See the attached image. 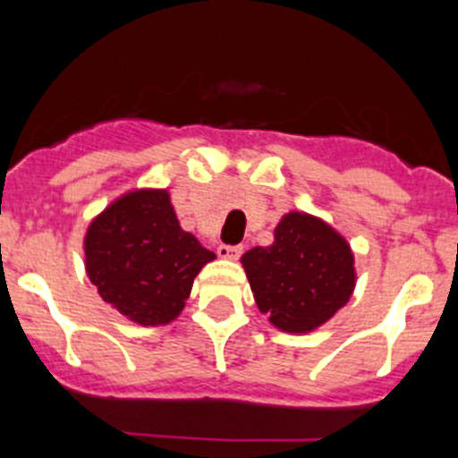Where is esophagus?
I'll use <instances>...</instances> for the list:
<instances>
[{
    "mask_svg": "<svg viewBox=\"0 0 458 458\" xmlns=\"http://www.w3.org/2000/svg\"><path fill=\"white\" fill-rule=\"evenodd\" d=\"M243 252V246H230V243H221L219 248H216V255L224 257V259H239Z\"/></svg>",
    "mask_w": 458,
    "mask_h": 458,
    "instance_id": "obj_1",
    "label": "esophagus"
}]
</instances>
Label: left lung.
<instances>
[{
    "label": "left lung",
    "instance_id": "1",
    "mask_svg": "<svg viewBox=\"0 0 458 458\" xmlns=\"http://www.w3.org/2000/svg\"><path fill=\"white\" fill-rule=\"evenodd\" d=\"M259 310L285 332H310L348 303L354 288L350 246L323 221L290 212L270 248L242 257Z\"/></svg>",
    "mask_w": 458,
    "mask_h": 458
}]
</instances>
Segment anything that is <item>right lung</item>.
I'll return each instance as SVG.
<instances>
[{
  "mask_svg": "<svg viewBox=\"0 0 458 458\" xmlns=\"http://www.w3.org/2000/svg\"><path fill=\"white\" fill-rule=\"evenodd\" d=\"M215 252L183 233L165 191L106 208L86 234V270L101 299L141 326L173 321Z\"/></svg>",
  "mask_w": 458,
  "mask_h": 458,
  "instance_id": "add662e5",
  "label": "right lung"
}]
</instances>
